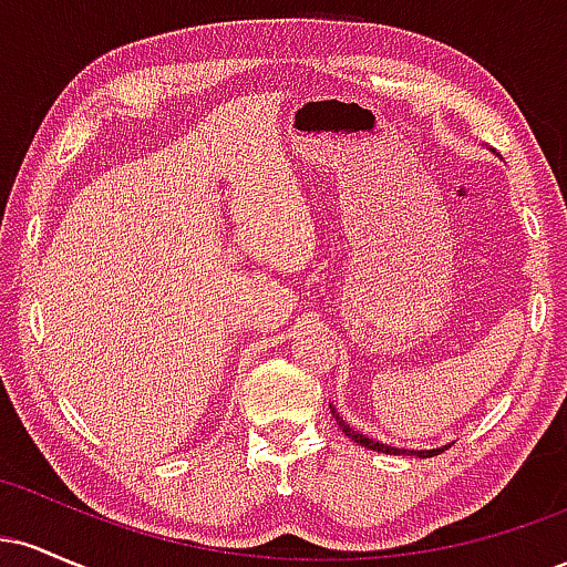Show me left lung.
<instances>
[{
    "instance_id": "obj_1",
    "label": "left lung",
    "mask_w": 567,
    "mask_h": 567,
    "mask_svg": "<svg viewBox=\"0 0 567 567\" xmlns=\"http://www.w3.org/2000/svg\"><path fill=\"white\" fill-rule=\"evenodd\" d=\"M330 413H333V419H336V424L341 426V432L347 434L349 440H354L357 445H362V447H368V451H379V453H386V455H402V453H408V455H419V458H432V455H440L442 451H445V447H432V451H405V447H394V445H383V442H379V440H370V437H365V434H360V432H354V429H351L347 421L341 419V415L336 413V408L330 405Z\"/></svg>"
}]
</instances>
